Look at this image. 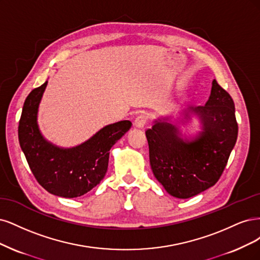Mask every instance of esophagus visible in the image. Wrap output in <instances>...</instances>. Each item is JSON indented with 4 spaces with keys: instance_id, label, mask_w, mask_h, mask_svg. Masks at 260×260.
I'll use <instances>...</instances> for the list:
<instances>
[{
    "instance_id": "34e87169",
    "label": "esophagus",
    "mask_w": 260,
    "mask_h": 260,
    "mask_svg": "<svg viewBox=\"0 0 260 260\" xmlns=\"http://www.w3.org/2000/svg\"><path fill=\"white\" fill-rule=\"evenodd\" d=\"M148 118H149V116L147 114H139L137 118L135 119V126L139 127V128L144 127L146 123L148 122Z\"/></svg>"
}]
</instances>
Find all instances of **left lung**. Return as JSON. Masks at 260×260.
Here are the masks:
<instances>
[{
    "label": "left lung",
    "instance_id": "1",
    "mask_svg": "<svg viewBox=\"0 0 260 260\" xmlns=\"http://www.w3.org/2000/svg\"><path fill=\"white\" fill-rule=\"evenodd\" d=\"M189 111L198 113L203 124L193 140L181 139L166 121H155L146 131L154 177L178 199L194 197L218 181L238 138L233 99L216 80L206 104Z\"/></svg>",
    "mask_w": 260,
    "mask_h": 260
}]
</instances>
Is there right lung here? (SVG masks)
Segmentation results:
<instances>
[{
	"label": "right lung",
	"mask_w": 260,
	"mask_h": 260,
	"mask_svg": "<svg viewBox=\"0 0 260 260\" xmlns=\"http://www.w3.org/2000/svg\"><path fill=\"white\" fill-rule=\"evenodd\" d=\"M47 81L24 100L18 126L21 150L40 185L49 193L77 198L96 187L108 170L109 151L131 126V121L107 125L78 147L61 149L47 142L38 127L40 100Z\"/></svg>",
	"instance_id": "obj_1"
}]
</instances>
